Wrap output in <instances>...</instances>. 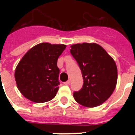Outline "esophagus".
<instances>
[{
    "label": "esophagus",
    "instance_id": "1",
    "mask_svg": "<svg viewBox=\"0 0 135 135\" xmlns=\"http://www.w3.org/2000/svg\"><path fill=\"white\" fill-rule=\"evenodd\" d=\"M70 84V80H67V81H66V82L64 83V85H68Z\"/></svg>",
    "mask_w": 135,
    "mask_h": 135
}]
</instances>
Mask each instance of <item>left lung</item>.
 Returning a JSON list of instances; mask_svg holds the SVG:
<instances>
[{
    "label": "left lung",
    "mask_w": 135,
    "mask_h": 135,
    "mask_svg": "<svg viewBox=\"0 0 135 135\" xmlns=\"http://www.w3.org/2000/svg\"><path fill=\"white\" fill-rule=\"evenodd\" d=\"M70 52L77 61L82 73V88L74 92L78 104L94 107L107 101L115 90L117 67L113 58L96 43L76 44Z\"/></svg>",
    "instance_id": "8db88e82"
}]
</instances>
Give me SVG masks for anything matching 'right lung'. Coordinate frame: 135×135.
<instances>
[{
	"label": "right lung",
	"instance_id": "obj_1",
	"mask_svg": "<svg viewBox=\"0 0 135 135\" xmlns=\"http://www.w3.org/2000/svg\"><path fill=\"white\" fill-rule=\"evenodd\" d=\"M65 45L42 43L33 47L22 57L15 78L20 92L36 103L52 99L59 90V69L57 59Z\"/></svg>",
	"mask_w": 135,
	"mask_h": 135
}]
</instances>
